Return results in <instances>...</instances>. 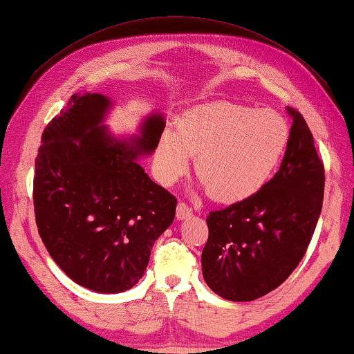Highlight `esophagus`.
I'll return each instance as SVG.
<instances>
[{"instance_id": "esophagus-1", "label": "esophagus", "mask_w": 354, "mask_h": 354, "mask_svg": "<svg viewBox=\"0 0 354 354\" xmlns=\"http://www.w3.org/2000/svg\"><path fill=\"white\" fill-rule=\"evenodd\" d=\"M192 215H194V210H192V207H189L185 203H178V207H176L178 220H185V218H190Z\"/></svg>"}]
</instances>
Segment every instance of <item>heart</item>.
<instances>
[{"label": "heart", "mask_w": 354, "mask_h": 354, "mask_svg": "<svg viewBox=\"0 0 354 354\" xmlns=\"http://www.w3.org/2000/svg\"><path fill=\"white\" fill-rule=\"evenodd\" d=\"M291 128L275 110L232 102H210L184 111L176 130L158 140L159 181L175 184L196 156L195 173L207 195L220 203L254 196L271 179L288 149Z\"/></svg>", "instance_id": "1"}]
</instances>
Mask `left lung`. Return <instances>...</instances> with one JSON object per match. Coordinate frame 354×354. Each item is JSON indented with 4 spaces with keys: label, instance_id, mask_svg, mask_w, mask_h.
Masks as SVG:
<instances>
[{
    "label": "left lung",
    "instance_id": "1",
    "mask_svg": "<svg viewBox=\"0 0 354 354\" xmlns=\"http://www.w3.org/2000/svg\"><path fill=\"white\" fill-rule=\"evenodd\" d=\"M279 171L260 192L210 212L203 277L220 297L249 301L279 288L308 249L322 212L325 170L299 111Z\"/></svg>",
    "mask_w": 354,
    "mask_h": 354
}]
</instances>
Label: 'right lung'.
Segmentation results:
<instances>
[{"label": "right lung", "mask_w": 354, "mask_h": 354, "mask_svg": "<svg viewBox=\"0 0 354 354\" xmlns=\"http://www.w3.org/2000/svg\"><path fill=\"white\" fill-rule=\"evenodd\" d=\"M111 105L104 94L71 95L44 128L34 175L35 221L49 255L77 285L104 294L142 279L176 212V198L138 162L156 150L162 114H150L140 136L115 139L104 125Z\"/></svg>", "instance_id": "obj_1"}]
</instances>
